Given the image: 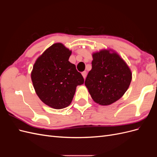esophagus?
Instances as JSON below:
<instances>
[{
  "instance_id": "34e87169",
  "label": "esophagus",
  "mask_w": 157,
  "mask_h": 157,
  "mask_svg": "<svg viewBox=\"0 0 157 157\" xmlns=\"http://www.w3.org/2000/svg\"><path fill=\"white\" fill-rule=\"evenodd\" d=\"M82 76H83L84 78H86V75H87L86 71H84V72H82Z\"/></svg>"
}]
</instances>
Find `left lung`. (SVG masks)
I'll list each match as a JSON object with an SVG mask.
<instances>
[{"label": "left lung", "instance_id": "left-lung-1", "mask_svg": "<svg viewBox=\"0 0 157 157\" xmlns=\"http://www.w3.org/2000/svg\"><path fill=\"white\" fill-rule=\"evenodd\" d=\"M92 56V69L85 80V86L95 102L109 105L126 92L132 80L131 71L115 52L103 50Z\"/></svg>", "mask_w": 157, "mask_h": 157}]
</instances>
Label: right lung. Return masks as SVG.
<instances>
[{
    "label": "right lung",
    "instance_id": "add662e5",
    "mask_svg": "<svg viewBox=\"0 0 157 157\" xmlns=\"http://www.w3.org/2000/svg\"><path fill=\"white\" fill-rule=\"evenodd\" d=\"M71 51L61 43L47 49L36 61L31 80L37 96L46 105L60 109L70 105L84 78L70 63Z\"/></svg>",
    "mask_w": 157,
    "mask_h": 157
}]
</instances>
